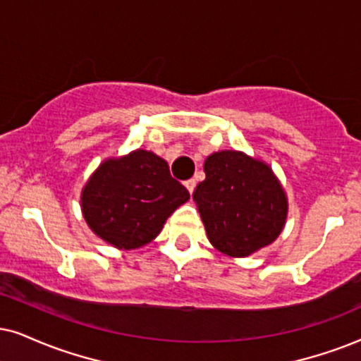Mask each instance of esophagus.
Returning a JSON list of instances; mask_svg holds the SVG:
<instances>
[{
	"mask_svg": "<svg viewBox=\"0 0 361 361\" xmlns=\"http://www.w3.org/2000/svg\"><path fill=\"white\" fill-rule=\"evenodd\" d=\"M185 186H186V190L190 191V193H193L195 186H196V181L193 180V178H191V180H186V181H185Z\"/></svg>",
	"mask_w": 361,
	"mask_h": 361,
	"instance_id": "obj_1",
	"label": "esophagus"
}]
</instances>
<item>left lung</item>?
Segmentation results:
<instances>
[{
  "mask_svg": "<svg viewBox=\"0 0 361 361\" xmlns=\"http://www.w3.org/2000/svg\"><path fill=\"white\" fill-rule=\"evenodd\" d=\"M193 200L218 252L243 258L271 245L288 214L285 190L267 163L225 149L204 159Z\"/></svg>",
  "mask_w": 361,
  "mask_h": 361,
  "instance_id": "obj_1",
  "label": "left lung"
}]
</instances>
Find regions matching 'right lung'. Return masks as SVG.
<instances>
[{
  "mask_svg": "<svg viewBox=\"0 0 361 361\" xmlns=\"http://www.w3.org/2000/svg\"><path fill=\"white\" fill-rule=\"evenodd\" d=\"M190 200L168 163L147 149L104 159L81 191V209L94 235L120 250L149 243L168 216Z\"/></svg>",
  "mask_w": 361,
  "mask_h": 361,
  "instance_id": "1",
  "label": "right lung"
}]
</instances>
